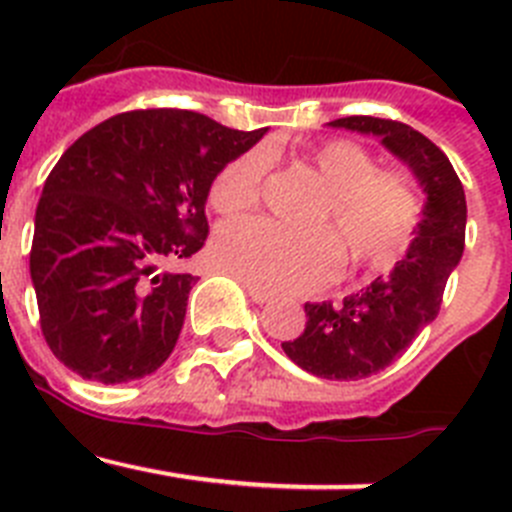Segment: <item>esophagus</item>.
Instances as JSON below:
<instances>
[{
  "instance_id": "34e87169",
  "label": "esophagus",
  "mask_w": 512,
  "mask_h": 512,
  "mask_svg": "<svg viewBox=\"0 0 512 512\" xmlns=\"http://www.w3.org/2000/svg\"><path fill=\"white\" fill-rule=\"evenodd\" d=\"M248 297H251V300L256 302V305H266V302L274 300V295H269V292H264V289L251 287V284H248Z\"/></svg>"
}]
</instances>
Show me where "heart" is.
I'll return each mask as SVG.
<instances>
[{"label":"heart","mask_w":512,"mask_h":512,"mask_svg":"<svg viewBox=\"0 0 512 512\" xmlns=\"http://www.w3.org/2000/svg\"><path fill=\"white\" fill-rule=\"evenodd\" d=\"M323 184L310 212L312 230H284L266 220H241L217 233L215 261L264 292H310L336 277L346 253L354 269H384L413 241L420 197L400 169H377V158L354 140H325L307 153ZM269 169L264 148L235 156L210 184L220 215H241L261 200Z\"/></svg>","instance_id":"heart-1"}]
</instances>
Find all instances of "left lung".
Listing matches in <instances>:
<instances>
[{
	"label": "left lung",
	"instance_id": "1",
	"mask_svg": "<svg viewBox=\"0 0 512 512\" xmlns=\"http://www.w3.org/2000/svg\"><path fill=\"white\" fill-rule=\"evenodd\" d=\"M328 125L379 135L428 194L415 241L390 277H377L338 305L307 302L302 336L282 343L284 354L305 372L351 382L400 359L420 330L436 320L443 289L464 253L467 197L446 153L405 122L351 115Z\"/></svg>",
	"mask_w": 512,
	"mask_h": 512
}]
</instances>
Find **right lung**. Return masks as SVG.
Listing matches in <instances>:
<instances>
[{
  "instance_id": "right-lung-1",
  "label": "right lung",
  "mask_w": 512,
  "mask_h": 512,
  "mask_svg": "<svg viewBox=\"0 0 512 512\" xmlns=\"http://www.w3.org/2000/svg\"><path fill=\"white\" fill-rule=\"evenodd\" d=\"M264 133L161 107L120 112L66 148L30 248L40 330L63 366L122 384L169 359L197 282L169 266L205 246L212 179Z\"/></svg>"
}]
</instances>
